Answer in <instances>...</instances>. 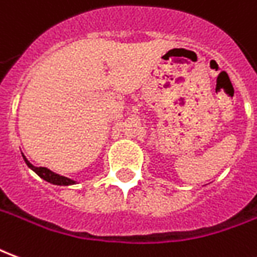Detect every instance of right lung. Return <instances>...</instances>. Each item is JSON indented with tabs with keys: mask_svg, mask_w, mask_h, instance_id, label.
Instances as JSON below:
<instances>
[{
	"mask_svg": "<svg viewBox=\"0 0 257 257\" xmlns=\"http://www.w3.org/2000/svg\"><path fill=\"white\" fill-rule=\"evenodd\" d=\"M23 159H25L26 165L32 169L33 172L36 173L37 176H40L43 180L48 181V183L54 184V185H73V184H76V181L72 180V178H67L65 177V176H61V174H56V173H54L52 170H50V169H47V167L33 166L32 163L27 161L25 155H23Z\"/></svg>",
	"mask_w": 257,
	"mask_h": 257,
	"instance_id": "right-lung-1",
	"label": "right lung"
}]
</instances>
